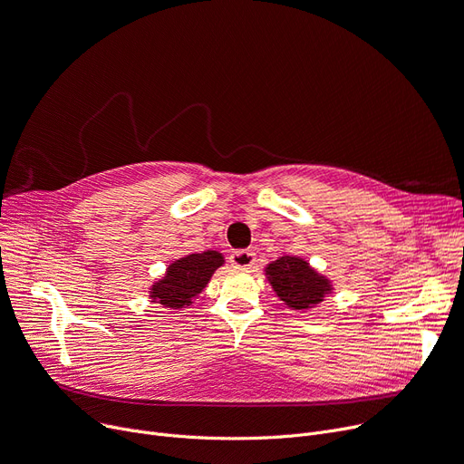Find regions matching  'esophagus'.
<instances>
[{"label":"esophagus","mask_w":464,"mask_h":464,"mask_svg":"<svg viewBox=\"0 0 464 464\" xmlns=\"http://www.w3.org/2000/svg\"><path fill=\"white\" fill-rule=\"evenodd\" d=\"M255 260H256V255L253 251H249V249L234 251L230 255V264H232V266H236V268H244V270L251 268L253 264H255Z\"/></svg>","instance_id":"esophagus-1"}]
</instances>
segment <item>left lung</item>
Returning a JSON list of instances; mask_svg holds the SVG:
<instances>
[{"instance_id":"obj_1","label":"left lung","mask_w":464,"mask_h":464,"mask_svg":"<svg viewBox=\"0 0 464 464\" xmlns=\"http://www.w3.org/2000/svg\"><path fill=\"white\" fill-rule=\"evenodd\" d=\"M264 272L277 298L296 312L314 310L334 291L330 279L300 256H279Z\"/></svg>"}]
</instances>
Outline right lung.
<instances>
[{
  "label": "right lung",
  "mask_w": 464,
  "mask_h": 464,
  "mask_svg": "<svg viewBox=\"0 0 464 464\" xmlns=\"http://www.w3.org/2000/svg\"><path fill=\"white\" fill-rule=\"evenodd\" d=\"M223 264V253L211 249L173 260L164 277L150 285L149 298L150 302L166 307V310L181 312L192 305V300L206 289L215 270Z\"/></svg>",
  "instance_id": "add662e5"
}]
</instances>
